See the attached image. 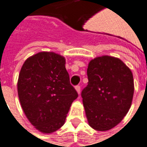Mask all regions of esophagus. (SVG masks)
Masks as SVG:
<instances>
[{
	"mask_svg": "<svg viewBox=\"0 0 147 147\" xmlns=\"http://www.w3.org/2000/svg\"><path fill=\"white\" fill-rule=\"evenodd\" d=\"M76 90L77 94H80V85H77V86H76Z\"/></svg>",
	"mask_w": 147,
	"mask_h": 147,
	"instance_id": "1",
	"label": "esophagus"
}]
</instances>
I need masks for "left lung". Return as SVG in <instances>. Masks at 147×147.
I'll list each match as a JSON object with an SVG mask.
<instances>
[{"label": "left lung", "mask_w": 147, "mask_h": 147, "mask_svg": "<svg viewBox=\"0 0 147 147\" xmlns=\"http://www.w3.org/2000/svg\"><path fill=\"white\" fill-rule=\"evenodd\" d=\"M89 83L81 97L89 125L108 131L127 115L134 98V76L119 58L102 55L92 59L87 69Z\"/></svg>", "instance_id": "1"}]
</instances>
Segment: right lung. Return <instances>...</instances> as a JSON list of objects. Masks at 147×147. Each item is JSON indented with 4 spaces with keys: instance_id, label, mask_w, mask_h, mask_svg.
Listing matches in <instances>:
<instances>
[{
    "instance_id": "1",
    "label": "right lung",
    "mask_w": 147,
    "mask_h": 147,
    "mask_svg": "<svg viewBox=\"0 0 147 147\" xmlns=\"http://www.w3.org/2000/svg\"><path fill=\"white\" fill-rule=\"evenodd\" d=\"M66 59L54 52H39L26 59L18 79V94L30 123L43 134L65 123L78 94L71 85Z\"/></svg>"
}]
</instances>
